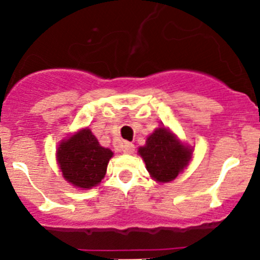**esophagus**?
<instances>
[{"mask_svg":"<svg viewBox=\"0 0 260 260\" xmlns=\"http://www.w3.org/2000/svg\"><path fill=\"white\" fill-rule=\"evenodd\" d=\"M122 151L127 154L133 153V151H135V145H133V143H129V142H124L122 146Z\"/></svg>","mask_w":260,"mask_h":260,"instance_id":"1","label":"esophagus"}]
</instances>
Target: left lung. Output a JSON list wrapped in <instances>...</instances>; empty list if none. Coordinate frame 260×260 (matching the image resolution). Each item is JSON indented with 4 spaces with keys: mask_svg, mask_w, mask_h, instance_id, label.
I'll return each mask as SVG.
<instances>
[{
    "mask_svg": "<svg viewBox=\"0 0 260 260\" xmlns=\"http://www.w3.org/2000/svg\"><path fill=\"white\" fill-rule=\"evenodd\" d=\"M138 153L152 179L157 182H170L187 167L192 149L182 145L166 127H159L147 138L146 145L138 148Z\"/></svg>",
    "mask_w": 260,
    "mask_h": 260,
    "instance_id": "obj_1",
    "label": "left lung"
}]
</instances>
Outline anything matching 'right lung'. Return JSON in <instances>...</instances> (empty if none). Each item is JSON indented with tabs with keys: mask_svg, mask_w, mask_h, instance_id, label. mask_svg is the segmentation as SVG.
I'll return each instance as SVG.
<instances>
[{
	"mask_svg": "<svg viewBox=\"0 0 260 260\" xmlns=\"http://www.w3.org/2000/svg\"><path fill=\"white\" fill-rule=\"evenodd\" d=\"M112 156L113 152L99 145L89 128H83L72 137L62 140L56 151L62 177L79 188L98 185L106 175Z\"/></svg>",
	"mask_w": 260,
	"mask_h": 260,
	"instance_id": "right-lung-1",
	"label": "right lung"
}]
</instances>
